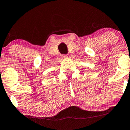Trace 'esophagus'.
Masks as SVG:
<instances>
[{"mask_svg": "<svg viewBox=\"0 0 130 130\" xmlns=\"http://www.w3.org/2000/svg\"><path fill=\"white\" fill-rule=\"evenodd\" d=\"M68 57V55H61V58H67Z\"/></svg>", "mask_w": 130, "mask_h": 130, "instance_id": "1", "label": "esophagus"}]
</instances>
